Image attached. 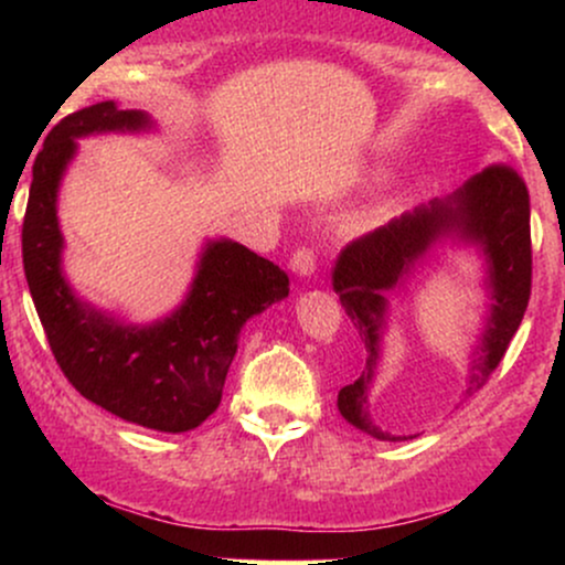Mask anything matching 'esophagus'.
<instances>
[{
	"label": "esophagus",
	"mask_w": 565,
	"mask_h": 565,
	"mask_svg": "<svg viewBox=\"0 0 565 565\" xmlns=\"http://www.w3.org/2000/svg\"><path fill=\"white\" fill-rule=\"evenodd\" d=\"M289 268L297 278H310L316 270V255L310 249H297L295 255H291Z\"/></svg>",
	"instance_id": "esophagus-1"
}]
</instances>
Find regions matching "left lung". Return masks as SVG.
Returning a JSON list of instances; mask_svg holds the SVG:
<instances>
[{
	"mask_svg": "<svg viewBox=\"0 0 565 565\" xmlns=\"http://www.w3.org/2000/svg\"><path fill=\"white\" fill-rule=\"evenodd\" d=\"M526 183L510 167H489L472 174L446 199L391 220L369 236L348 244L334 268V291L366 348L361 377L337 395V408L350 425L377 440H406L372 423V391L382 359L391 291L406 289L419 268L444 244L472 246L483 260L489 305L483 329L472 345L465 395L481 391L521 327L531 295V225Z\"/></svg>",
	"mask_w": 565,
	"mask_h": 565,
	"instance_id": "left-lung-1",
	"label": "left lung"
}]
</instances>
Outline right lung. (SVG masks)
<instances>
[{
	"mask_svg": "<svg viewBox=\"0 0 565 565\" xmlns=\"http://www.w3.org/2000/svg\"><path fill=\"white\" fill-rule=\"evenodd\" d=\"M146 111L103 100L61 119L34 161L23 220V270L39 321L71 385L125 423L159 433L193 430L223 398L238 334L252 316L289 297L278 265L231 238L201 246L183 302L151 323H127L82 300L63 274L57 193L79 138L151 132Z\"/></svg>",
	"mask_w": 565,
	"mask_h": 565,
	"instance_id": "add662e5",
	"label": "right lung"
}]
</instances>
